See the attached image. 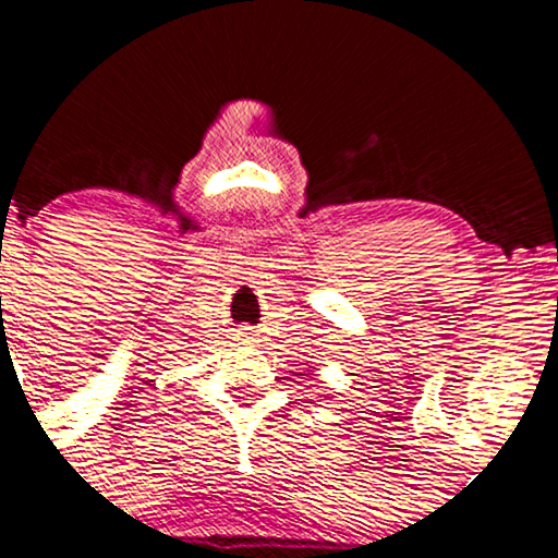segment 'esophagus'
I'll return each mask as SVG.
<instances>
[{"instance_id":"34e87169","label":"esophagus","mask_w":558,"mask_h":558,"mask_svg":"<svg viewBox=\"0 0 558 558\" xmlns=\"http://www.w3.org/2000/svg\"><path fill=\"white\" fill-rule=\"evenodd\" d=\"M243 341H246V343H248V341H254V338H252V332H246V336H243Z\"/></svg>"}]
</instances>
